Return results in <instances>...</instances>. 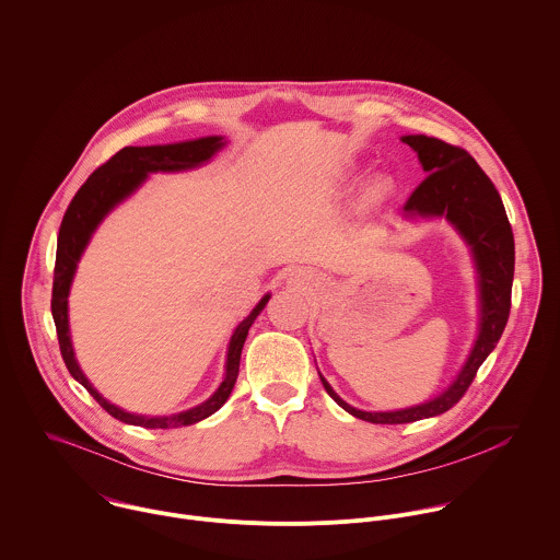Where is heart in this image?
<instances>
[{"mask_svg":"<svg viewBox=\"0 0 560 560\" xmlns=\"http://www.w3.org/2000/svg\"><path fill=\"white\" fill-rule=\"evenodd\" d=\"M374 190H376V192H385V190H387V182H376Z\"/></svg>","mask_w":560,"mask_h":560,"instance_id":"b5f03b06","label":"heart"}]
</instances>
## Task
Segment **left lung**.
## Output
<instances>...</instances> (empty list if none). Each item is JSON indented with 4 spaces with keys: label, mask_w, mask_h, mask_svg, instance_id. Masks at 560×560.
<instances>
[{
    "label": "left lung",
    "mask_w": 560,
    "mask_h": 560,
    "mask_svg": "<svg viewBox=\"0 0 560 560\" xmlns=\"http://www.w3.org/2000/svg\"><path fill=\"white\" fill-rule=\"evenodd\" d=\"M402 142L418 153V160L427 173L422 184L409 197L405 210L420 217H446L472 247L481 289V328L457 381L438 398L409 409L381 413L354 409L343 402L319 374L324 389L339 407L374 424L416 422L440 416L459 402L475 381L479 365L497 346L508 324L512 302L514 236L503 201L490 177L462 147H453L427 136H405Z\"/></svg>",
    "instance_id": "1"
}]
</instances>
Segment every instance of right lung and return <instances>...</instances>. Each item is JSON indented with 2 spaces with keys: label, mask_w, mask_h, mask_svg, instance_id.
<instances>
[{
  "label": "right lung",
  "mask_w": 560,
  "mask_h": 560,
  "mask_svg": "<svg viewBox=\"0 0 560 560\" xmlns=\"http://www.w3.org/2000/svg\"><path fill=\"white\" fill-rule=\"evenodd\" d=\"M223 147L221 138H201L192 142H182V144H166V147H125L118 151L114 158H109L103 166H98L88 182L79 188L74 199L70 201L61 228H59V241H57V262H55V282H52V317L57 326V337H59V348L61 357L70 370V374L96 398V402L112 413L114 418L127 422V424H138L147 429H173V427H184V424H195L208 416H212L217 409L223 407V402L230 398L234 383L238 378V365H241V352L243 343L247 339L249 326L254 319L260 315L265 304L269 302V295L260 300V304L252 311L247 319L241 322L236 332L232 335L230 341V352H228V372L225 381L221 387L214 392L210 400L203 405L188 409L184 413L175 416H160V418H144V416H133L116 405L107 402L85 378L81 372L72 341H70V328H68V293L72 284V276L77 269V262L96 230V225L103 221V217L120 203L125 197H129L149 173L155 171H182V168H192L199 166L201 162L210 160L219 149Z\"/></svg>",
  "instance_id": "1"
}]
</instances>
